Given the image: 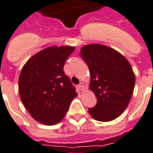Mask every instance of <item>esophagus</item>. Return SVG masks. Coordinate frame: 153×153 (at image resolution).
<instances>
[{
    "label": "esophagus",
    "mask_w": 153,
    "mask_h": 153,
    "mask_svg": "<svg viewBox=\"0 0 153 153\" xmlns=\"http://www.w3.org/2000/svg\"><path fill=\"white\" fill-rule=\"evenodd\" d=\"M79 88L81 90V91H84V83H80V84H79Z\"/></svg>",
    "instance_id": "esophagus-1"
}]
</instances>
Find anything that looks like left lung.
<instances>
[{
  "label": "left lung",
  "mask_w": 153,
  "mask_h": 153,
  "mask_svg": "<svg viewBox=\"0 0 153 153\" xmlns=\"http://www.w3.org/2000/svg\"><path fill=\"white\" fill-rule=\"evenodd\" d=\"M80 55L91 74L89 89L97 98L88 113L100 122L115 119L128 107L134 92L136 79L131 65L122 53L102 44L85 45Z\"/></svg>",
  "instance_id": "obj_1"
}]
</instances>
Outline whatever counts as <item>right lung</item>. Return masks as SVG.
<instances>
[{
  "instance_id": "right-lung-1",
  "label": "right lung",
  "mask_w": 153,
  "mask_h": 153,
  "mask_svg": "<svg viewBox=\"0 0 153 153\" xmlns=\"http://www.w3.org/2000/svg\"><path fill=\"white\" fill-rule=\"evenodd\" d=\"M75 46H50L24 64L19 77V92L30 116L46 126L64 118L72 100L77 96L63 70Z\"/></svg>"
}]
</instances>
